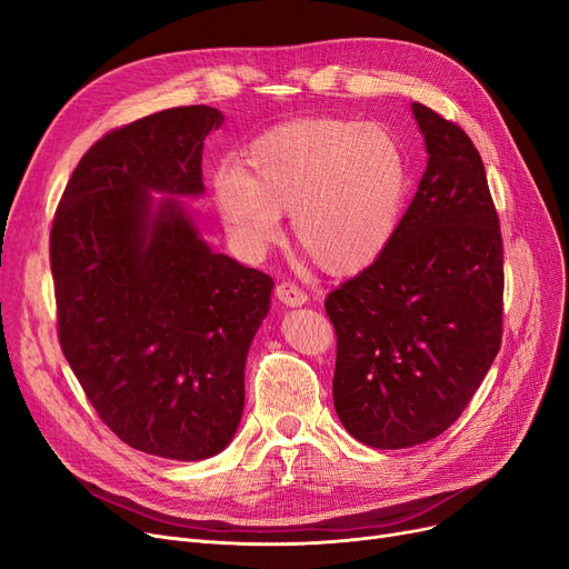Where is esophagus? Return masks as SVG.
Wrapping results in <instances>:
<instances>
[{
	"label": "esophagus",
	"instance_id": "obj_1",
	"mask_svg": "<svg viewBox=\"0 0 569 569\" xmlns=\"http://www.w3.org/2000/svg\"><path fill=\"white\" fill-rule=\"evenodd\" d=\"M273 296H277L279 302H283L286 307H302L307 302V292L292 281H281L273 288Z\"/></svg>",
	"mask_w": 569,
	"mask_h": 569
}]
</instances>
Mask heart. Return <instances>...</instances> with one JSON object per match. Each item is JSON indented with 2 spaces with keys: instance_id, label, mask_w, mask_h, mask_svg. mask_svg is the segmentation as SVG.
Instances as JSON below:
<instances>
[{
  "instance_id": "heart-1",
  "label": "heart",
  "mask_w": 569,
  "mask_h": 569,
  "mask_svg": "<svg viewBox=\"0 0 569 569\" xmlns=\"http://www.w3.org/2000/svg\"><path fill=\"white\" fill-rule=\"evenodd\" d=\"M410 187L403 147L380 123L302 119L279 126L213 182L234 243L264 250L290 216L296 243L330 273L370 267L391 243Z\"/></svg>"
}]
</instances>
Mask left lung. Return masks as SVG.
Instances as JSON below:
<instances>
[{"label":"left lung","instance_id":"8db88e82","mask_svg":"<svg viewBox=\"0 0 569 569\" xmlns=\"http://www.w3.org/2000/svg\"><path fill=\"white\" fill-rule=\"evenodd\" d=\"M429 163L387 250L326 298L338 335L332 401L361 443H427L465 412L501 345L503 246L486 166L422 102Z\"/></svg>","mask_w":569,"mask_h":569}]
</instances>
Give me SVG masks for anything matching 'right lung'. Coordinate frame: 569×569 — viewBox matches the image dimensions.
<instances>
[{
  "label": "right lung",
  "mask_w": 569,
  "mask_h": 569,
  "mask_svg": "<svg viewBox=\"0 0 569 569\" xmlns=\"http://www.w3.org/2000/svg\"><path fill=\"white\" fill-rule=\"evenodd\" d=\"M222 114L163 110L81 157L51 227L60 349L126 446L178 461L227 448L243 368L273 281L210 250L176 199L199 197L201 152Z\"/></svg>",
  "instance_id": "add662e5"
}]
</instances>
